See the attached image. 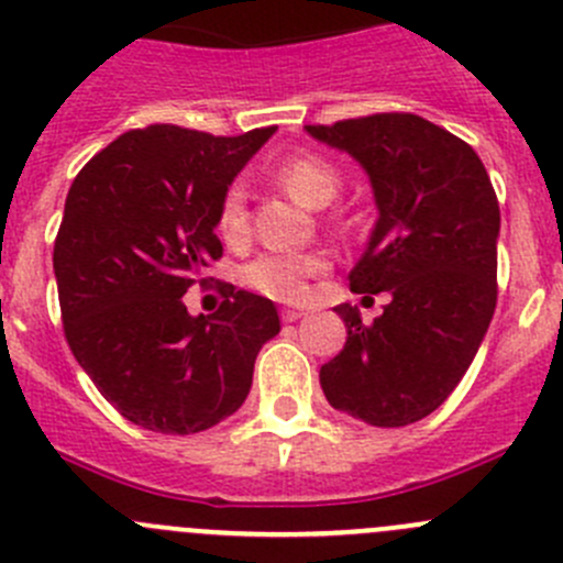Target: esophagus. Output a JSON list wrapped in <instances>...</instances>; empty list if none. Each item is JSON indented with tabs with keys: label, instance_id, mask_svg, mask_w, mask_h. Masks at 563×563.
Returning a JSON list of instances; mask_svg holds the SVG:
<instances>
[{
	"label": "esophagus",
	"instance_id": "esophagus-1",
	"mask_svg": "<svg viewBox=\"0 0 563 563\" xmlns=\"http://www.w3.org/2000/svg\"><path fill=\"white\" fill-rule=\"evenodd\" d=\"M280 316H283V321H286V323H297V321H302V318H305L302 310H291V308L283 310Z\"/></svg>",
	"mask_w": 563,
	"mask_h": 563
}]
</instances>
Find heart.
I'll list each match as a JSON object with an SVG mask.
<instances>
[{"label": "heart", "mask_w": 563, "mask_h": 563, "mask_svg": "<svg viewBox=\"0 0 563 563\" xmlns=\"http://www.w3.org/2000/svg\"><path fill=\"white\" fill-rule=\"evenodd\" d=\"M277 181L305 207L321 209L338 196L340 174L329 161L318 155H294L280 163ZM247 187L245 181H234L225 190L218 212V229L229 242L242 240L247 234ZM329 269L327 255L321 253H288V250H266L255 255L242 272V280L253 291L277 302H302L310 294V280Z\"/></svg>", "instance_id": "b5f03b06"}]
</instances>
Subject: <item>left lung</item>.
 Wrapping results in <instances>:
<instances>
[{"label":"left lung","instance_id":"8db88e82","mask_svg":"<svg viewBox=\"0 0 563 563\" xmlns=\"http://www.w3.org/2000/svg\"><path fill=\"white\" fill-rule=\"evenodd\" d=\"M305 130L371 179L378 220L349 280L356 294L391 297L371 327L349 302L334 308L349 338L318 373L321 389L376 428L419 422L465 376L496 310L501 214L490 176L465 141L413 113Z\"/></svg>","mask_w":563,"mask_h":563}]
</instances>
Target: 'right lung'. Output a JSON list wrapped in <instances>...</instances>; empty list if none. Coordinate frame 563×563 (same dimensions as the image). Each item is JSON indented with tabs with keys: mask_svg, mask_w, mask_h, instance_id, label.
Here are the masks:
<instances>
[{
	"mask_svg": "<svg viewBox=\"0 0 563 563\" xmlns=\"http://www.w3.org/2000/svg\"><path fill=\"white\" fill-rule=\"evenodd\" d=\"M272 133L130 130L67 192L54 245L65 338L100 395L139 428L190 435L231 417L261 345L280 332L275 302L234 286L214 316H190L181 302L223 255L220 201Z\"/></svg>",
	"mask_w": 563,
	"mask_h": 563,
	"instance_id": "right-lung-1",
	"label": "right lung"
}]
</instances>
